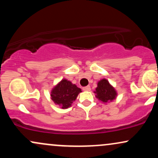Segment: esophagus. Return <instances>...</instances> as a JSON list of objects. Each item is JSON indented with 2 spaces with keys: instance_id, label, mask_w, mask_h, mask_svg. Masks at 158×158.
<instances>
[{
  "instance_id": "1",
  "label": "esophagus",
  "mask_w": 158,
  "mask_h": 158,
  "mask_svg": "<svg viewBox=\"0 0 158 158\" xmlns=\"http://www.w3.org/2000/svg\"><path fill=\"white\" fill-rule=\"evenodd\" d=\"M82 90H85V91H89V90H90V86L84 87V88H82Z\"/></svg>"
}]
</instances>
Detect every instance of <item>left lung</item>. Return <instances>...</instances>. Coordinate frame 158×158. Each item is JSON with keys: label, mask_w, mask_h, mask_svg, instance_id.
<instances>
[{"label": "left lung", "mask_w": 158, "mask_h": 158, "mask_svg": "<svg viewBox=\"0 0 158 158\" xmlns=\"http://www.w3.org/2000/svg\"><path fill=\"white\" fill-rule=\"evenodd\" d=\"M97 98L103 102H108L115 99L117 92L114 88L109 84L108 80L103 79L98 82L97 88H96Z\"/></svg>", "instance_id": "left-lung-1"}]
</instances>
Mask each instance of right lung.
Segmentation results:
<instances>
[{
  "label": "right lung",
  "mask_w": 158,
  "mask_h": 158,
  "mask_svg": "<svg viewBox=\"0 0 158 158\" xmlns=\"http://www.w3.org/2000/svg\"><path fill=\"white\" fill-rule=\"evenodd\" d=\"M81 90L76 85L70 81L62 79L51 92V98L56 104L61 106L62 108H68L77 99L78 94Z\"/></svg>",
  "instance_id": "right-lung-1"
}]
</instances>
